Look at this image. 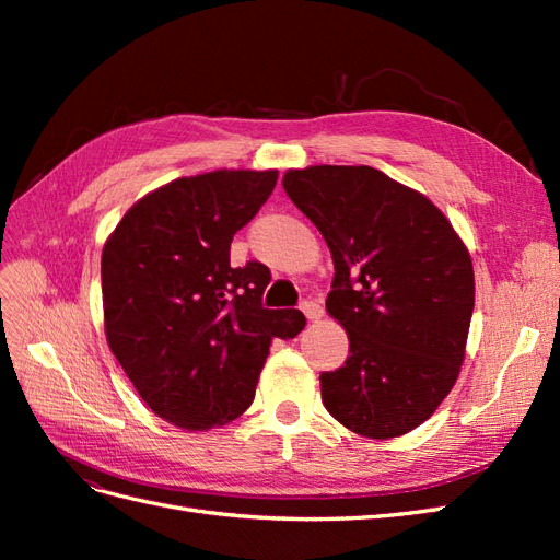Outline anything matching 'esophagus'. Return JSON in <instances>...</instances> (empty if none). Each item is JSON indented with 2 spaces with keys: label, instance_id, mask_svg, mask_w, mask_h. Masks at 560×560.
<instances>
[{
  "label": "esophagus",
  "instance_id": "1",
  "mask_svg": "<svg viewBox=\"0 0 560 560\" xmlns=\"http://www.w3.org/2000/svg\"><path fill=\"white\" fill-rule=\"evenodd\" d=\"M301 311H303V315H306L311 322H317L319 317H322V306L317 301H303L301 303Z\"/></svg>",
  "mask_w": 560,
  "mask_h": 560
}]
</instances>
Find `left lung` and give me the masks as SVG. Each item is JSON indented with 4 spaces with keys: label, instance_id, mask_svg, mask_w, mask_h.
<instances>
[{
    "label": "left lung",
    "instance_id": "8db88e82",
    "mask_svg": "<svg viewBox=\"0 0 560 560\" xmlns=\"http://www.w3.org/2000/svg\"><path fill=\"white\" fill-rule=\"evenodd\" d=\"M282 186L331 252L327 313L350 341L346 364L319 376L322 404L369 439L416 430L465 360L469 249L428 196L376 167L311 165Z\"/></svg>",
    "mask_w": 560,
    "mask_h": 560
}]
</instances>
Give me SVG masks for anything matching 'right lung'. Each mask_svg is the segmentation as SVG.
Here are the masks:
<instances>
[{"mask_svg":"<svg viewBox=\"0 0 560 560\" xmlns=\"http://www.w3.org/2000/svg\"><path fill=\"white\" fill-rule=\"evenodd\" d=\"M278 171H214L149 191L103 249L109 350L159 418L186 432L222 428L254 399L273 338L301 311H268V268L231 266V241L259 212Z\"/></svg>","mask_w":560,"mask_h":560,"instance_id":"add662e5","label":"right lung"}]
</instances>
